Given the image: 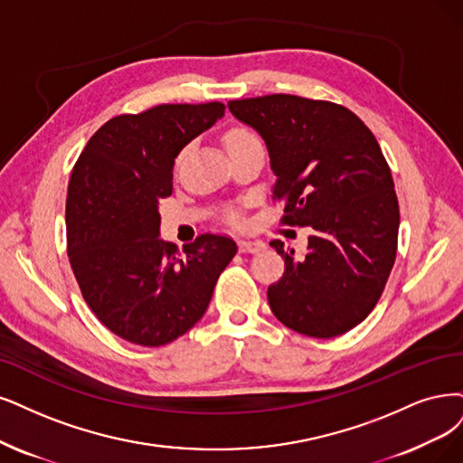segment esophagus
Here are the masks:
<instances>
[{"label": "esophagus", "instance_id": "obj_1", "mask_svg": "<svg viewBox=\"0 0 463 463\" xmlns=\"http://www.w3.org/2000/svg\"><path fill=\"white\" fill-rule=\"evenodd\" d=\"M238 250L242 253H260L265 250V242L261 241H238Z\"/></svg>", "mask_w": 463, "mask_h": 463}]
</instances>
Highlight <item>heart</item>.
Here are the masks:
<instances>
[{
	"mask_svg": "<svg viewBox=\"0 0 463 463\" xmlns=\"http://www.w3.org/2000/svg\"><path fill=\"white\" fill-rule=\"evenodd\" d=\"M250 143H261L258 133H253L251 129L248 128H232L225 133V145H227V150H232V148H238V146H244V145H250Z\"/></svg>",
	"mask_w": 463,
	"mask_h": 463,
	"instance_id": "heart-1",
	"label": "heart"
}]
</instances>
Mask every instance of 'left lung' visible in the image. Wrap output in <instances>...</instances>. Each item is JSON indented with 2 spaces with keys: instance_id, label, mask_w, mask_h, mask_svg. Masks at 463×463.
Masks as SVG:
<instances>
[{
  "instance_id": "left-lung-1",
  "label": "left lung",
  "mask_w": 463,
  "mask_h": 463,
  "mask_svg": "<svg viewBox=\"0 0 463 463\" xmlns=\"http://www.w3.org/2000/svg\"><path fill=\"white\" fill-rule=\"evenodd\" d=\"M229 110L263 137L284 225L315 231L301 260L270 242L286 265L267 289L270 311L303 335L349 332L382 298L397 258L399 200L378 141L330 100L277 93L231 100Z\"/></svg>"
}]
</instances>
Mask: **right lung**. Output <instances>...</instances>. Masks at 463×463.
Segmentation results:
<instances>
[{
    "label": "right lung",
    "instance_id": "1",
    "mask_svg": "<svg viewBox=\"0 0 463 463\" xmlns=\"http://www.w3.org/2000/svg\"><path fill=\"white\" fill-rule=\"evenodd\" d=\"M225 114L222 102L160 105L116 116L81 150L66 196L68 260L105 326L143 347L191 330L236 253L232 238H160L158 203L174 191L177 154Z\"/></svg>",
    "mask_w": 463,
    "mask_h": 463
}]
</instances>
